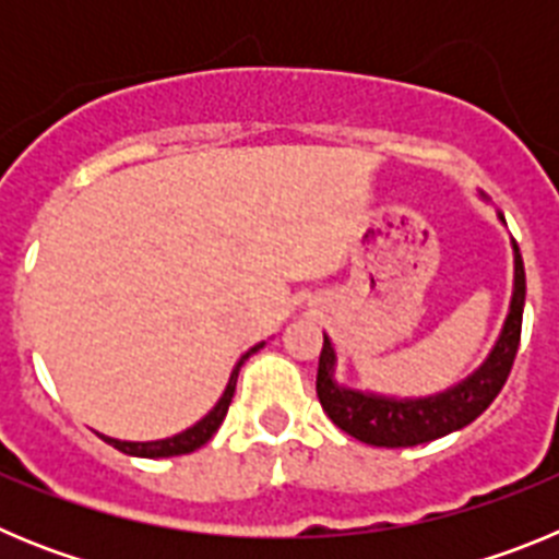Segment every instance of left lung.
I'll return each instance as SVG.
<instances>
[{
    "instance_id": "1",
    "label": "left lung",
    "mask_w": 559,
    "mask_h": 559,
    "mask_svg": "<svg viewBox=\"0 0 559 559\" xmlns=\"http://www.w3.org/2000/svg\"><path fill=\"white\" fill-rule=\"evenodd\" d=\"M498 218L503 221V215H498ZM512 251H515V288H512L510 316L503 322L496 347L471 378L456 383L448 392L417 400H394L338 386L333 378V344L324 335L319 374H316V394H319V403L328 412V417L341 431L374 448H412L471 426L478 414L487 412V406L498 397V392L510 378L518 344H521L526 274H523L521 249H518L515 240H512Z\"/></svg>"
}]
</instances>
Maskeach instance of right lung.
Masks as SVG:
<instances>
[{"label":"right lung","mask_w":559,"mask_h":559,"mask_svg":"<svg viewBox=\"0 0 559 559\" xmlns=\"http://www.w3.org/2000/svg\"><path fill=\"white\" fill-rule=\"evenodd\" d=\"M263 347V344H257V347H251L249 353L243 355V358L237 360L235 372H231L229 383H226V392L224 397L215 403V408H212L210 414H206L201 423H195L192 428H187V431L176 433V437L170 439H156V442H122V439H111V437H103L108 442V445H114L117 451L128 453V456H142V459H165V456H181V453H192L199 451L201 445H206L212 439V433L218 431L221 423H224L226 412H229V403L231 397H235V386H237V372H240V367L246 364V358L249 355H254L257 349Z\"/></svg>","instance_id":"right-lung-1"}]
</instances>
